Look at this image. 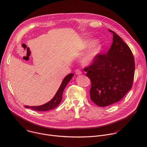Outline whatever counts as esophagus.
Listing matches in <instances>:
<instances>
[{
	"mask_svg": "<svg viewBox=\"0 0 147 147\" xmlns=\"http://www.w3.org/2000/svg\"><path fill=\"white\" fill-rule=\"evenodd\" d=\"M75 73L77 75H80L82 74V71L80 69H76L75 70Z\"/></svg>",
	"mask_w": 147,
	"mask_h": 147,
	"instance_id": "1",
	"label": "esophagus"
}]
</instances>
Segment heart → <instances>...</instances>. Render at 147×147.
Instances as JSON below:
<instances>
[{
    "mask_svg": "<svg viewBox=\"0 0 147 147\" xmlns=\"http://www.w3.org/2000/svg\"><path fill=\"white\" fill-rule=\"evenodd\" d=\"M94 43V40H90L88 43V46L92 45ZM102 46L99 43H95L91 48L82 57V62L86 65L92 63L96 58L101 53Z\"/></svg>",
    "mask_w": 147,
    "mask_h": 147,
    "instance_id": "obj_1",
    "label": "heart"
}]
</instances>
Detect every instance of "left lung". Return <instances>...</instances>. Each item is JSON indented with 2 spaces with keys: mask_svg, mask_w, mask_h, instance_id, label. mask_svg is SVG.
Masks as SVG:
<instances>
[{
  "mask_svg": "<svg viewBox=\"0 0 147 147\" xmlns=\"http://www.w3.org/2000/svg\"><path fill=\"white\" fill-rule=\"evenodd\" d=\"M113 43L105 54H100L84 69L91 80V100L104 107L120 101L131 90L135 75L134 57L129 46L115 32Z\"/></svg>",
  "mask_w": 147,
  "mask_h": 147,
  "instance_id": "1",
  "label": "left lung"
}]
</instances>
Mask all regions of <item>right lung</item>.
Segmentation results:
<instances>
[{"mask_svg": "<svg viewBox=\"0 0 147 147\" xmlns=\"http://www.w3.org/2000/svg\"><path fill=\"white\" fill-rule=\"evenodd\" d=\"M74 76L73 74L70 73L66 76L63 80L62 81L61 85H60L58 90H57V93H55L54 97L48 102L40 105V106H24L26 108H30L36 111H47L51 109H53L58 106V105L61 103L62 100V94L65 88H66V85H67L68 82L71 80L73 76Z\"/></svg>", "mask_w": 147, "mask_h": 147, "instance_id": "obj_1", "label": "right lung"}]
</instances>
